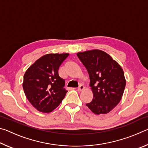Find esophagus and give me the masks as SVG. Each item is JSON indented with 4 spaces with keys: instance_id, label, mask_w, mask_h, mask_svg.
Listing matches in <instances>:
<instances>
[{
    "instance_id": "1",
    "label": "esophagus",
    "mask_w": 148,
    "mask_h": 148,
    "mask_svg": "<svg viewBox=\"0 0 148 148\" xmlns=\"http://www.w3.org/2000/svg\"><path fill=\"white\" fill-rule=\"evenodd\" d=\"M84 89H85V87L83 86V85H80V86L78 87V89H77V91H84Z\"/></svg>"
}]
</instances>
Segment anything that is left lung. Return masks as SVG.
Instances as JSON below:
<instances>
[{"instance_id":"1","label":"left lung","mask_w":148,"mask_h":148,"mask_svg":"<svg viewBox=\"0 0 148 148\" xmlns=\"http://www.w3.org/2000/svg\"><path fill=\"white\" fill-rule=\"evenodd\" d=\"M77 56L88 71L93 99L86 106L94 114H106L122 99L126 79L121 66L100 49L78 52Z\"/></svg>"}]
</instances>
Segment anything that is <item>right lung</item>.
I'll use <instances>...</instances> for the list:
<instances>
[{
	"instance_id": "1",
	"label": "right lung",
	"mask_w": 148,
	"mask_h": 148,
	"mask_svg": "<svg viewBox=\"0 0 148 148\" xmlns=\"http://www.w3.org/2000/svg\"><path fill=\"white\" fill-rule=\"evenodd\" d=\"M69 53H49L36 60L24 74L25 96L37 110L49 113L61 104L67 91L59 68Z\"/></svg>"
}]
</instances>
